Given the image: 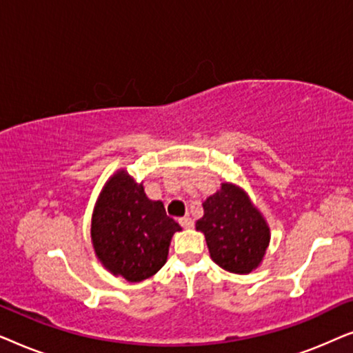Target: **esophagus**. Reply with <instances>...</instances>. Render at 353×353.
<instances>
[{
  "instance_id": "esophagus-1",
  "label": "esophagus",
  "mask_w": 353,
  "mask_h": 353,
  "mask_svg": "<svg viewBox=\"0 0 353 353\" xmlns=\"http://www.w3.org/2000/svg\"><path fill=\"white\" fill-rule=\"evenodd\" d=\"M178 223H180L185 230H190V228H192V226H194V221H192V220L190 219V216H185V219H180V220H178Z\"/></svg>"
}]
</instances>
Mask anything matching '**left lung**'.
<instances>
[{"label": "left lung", "mask_w": 353, "mask_h": 353, "mask_svg": "<svg viewBox=\"0 0 353 353\" xmlns=\"http://www.w3.org/2000/svg\"><path fill=\"white\" fill-rule=\"evenodd\" d=\"M204 216L196 230L205 236L214 262L226 272L249 273L262 262L270 243V228L243 190L221 183L204 201Z\"/></svg>", "instance_id": "8db88e82"}]
</instances>
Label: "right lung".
Listing matches in <instances>:
<instances>
[{
    "mask_svg": "<svg viewBox=\"0 0 353 353\" xmlns=\"http://www.w3.org/2000/svg\"><path fill=\"white\" fill-rule=\"evenodd\" d=\"M180 230L162 202L148 199L143 185L125 170L105 183L91 220L98 259L130 283L143 281L163 267L172 236Z\"/></svg>",
    "mask_w": 353,
    "mask_h": 353,
    "instance_id": "obj_1",
    "label": "right lung"
}]
</instances>
